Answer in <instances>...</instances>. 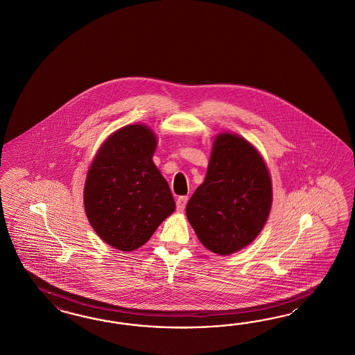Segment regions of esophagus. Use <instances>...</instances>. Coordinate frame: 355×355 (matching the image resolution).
Returning a JSON list of instances; mask_svg holds the SVG:
<instances>
[{
  "instance_id": "obj_1",
  "label": "esophagus",
  "mask_w": 355,
  "mask_h": 355,
  "mask_svg": "<svg viewBox=\"0 0 355 355\" xmlns=\"http://www.w3.org/2000/svg\"><path fill=\"white\" fill-rule=\"evenodd\" d=\"M188 202V197H179L178 200H176V209H178V211H180L182 213L184 211V209H185V205Z\"/></svg>"
}]
</instances>
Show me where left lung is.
Here are the masks:
<instances>
[{"label": "left lung", "instance_id": "left-lung-1", "mask_svg": "<svg viewBox=\"0 0 355 355\" xmlns=\"http://www.w3.org/2000/svg\"><path fill=\"white\" fill-rule=\"evenodd\" d=\"M271 203L262 155L239 135H218L206 178L187 203V218L203 246L219 255L241 250L262 231Z\"/></svg>", "mask_w": 355, "mask_h": 355}]
</instances>
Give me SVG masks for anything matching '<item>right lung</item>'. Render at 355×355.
<instances>
[{"label":"right lung","mask_w":355,"mask_h":355,"mask_svg":"<svg viewBox=\"0 0 355 355\" xmlns=\"http://www.w3.org/2000/svg\"><path fill=\"white\" fill-rule=\"evenodd\" d=\"M154 132L131 124L114 132L92 162L84 187V207L93 230L121 252L146 243L175 211L170 187L153 154Z\"/></svg>","instance_id":"right-lung-1"}]
</instances>
